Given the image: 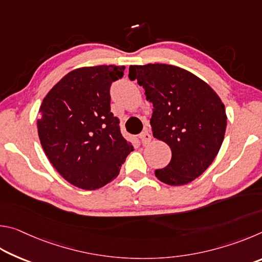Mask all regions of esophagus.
<instances>
[{"instance_id":"esophagus-1","label":"esophagus","mask_w":262,"mask_h":262,"mask_svg":"<svg viewBox=\"0 0 262 262\" xmlns=\"http://www.w3.org/2000/svg\"><path fill=\"white\" fill-rule=\"evenodd\" d=\"M141 140H142V144L143 145H147L150 141H151V135H150V133L145 129L141 133Z\"/></svg>"}]
</instances>
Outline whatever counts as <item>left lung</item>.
<instances>
[{
  "label": "left lung",
  "instance_id": "8db88e82",
  "mask_svg": "<svg viewBox=\"0 0 262 262\" xmlns=\"http://www.w3.org/2000/svg\"><path fill=\"white\" fill-rule=\"evenodd\" d=\"M128 77L143 86L152 103L154 137L172 151L167 166L155 171V176L171 186L200 177L224 139L227 114L220 97L202 79L171 64L130 66Z\"/></svg>",
  "mask_w": 262,
  "mask_h": 262
}]
</instances>
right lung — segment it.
<instances>
[{"label": "right lung", "mask_w": 262, "mask_h": 262, "mask_svg": "<svg viewBox=\"0 0 262 262\" xmlns=\"http://www.w3.org/2000/svg\"><path fill=\"white\" fill-rule=\"evenodd\" d=\"M123 66L75 69L43 98L37 121L43 151L63 178L82 189H97L119 174L133 145L111 112L110 89Z\"/></svg>", "instance_id": "right-lung-1"}]
</instances>
